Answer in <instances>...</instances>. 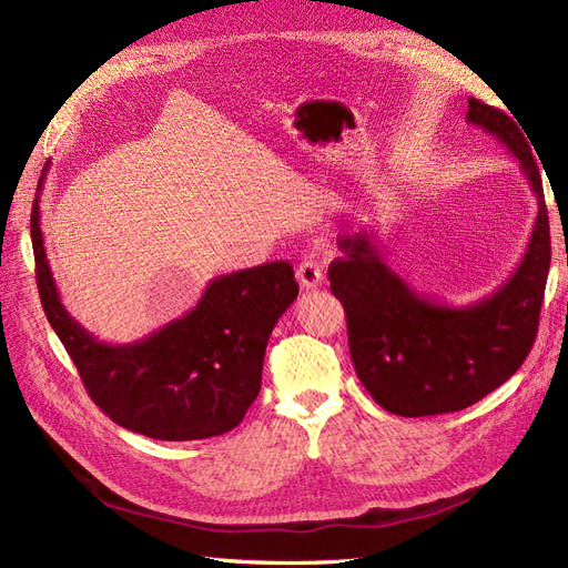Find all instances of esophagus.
Segmentation results:
<instances>
[{"mask_svg": "<svg viewBox=\"0 0 568 568\" xmlns=\"http://www.w3.org/2000/svg\"><path fill=\"white\" fill-rule=\"evenodd\" d=\"M297 281L304 290H314V287L322 285V281H324V268L318 266L314 258H304L302 264L297 266Z\"/></svg>", "mask_w": 568, "mask_h": 568, "instance_id": "1", "label": "esophagus"}]
</instances>
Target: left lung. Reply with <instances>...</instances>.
I'll return each mask as SVG.
<instances>
[{
	"label": "left lung",
	"mask_w": 568,
	"mask_h": 568,
	"mask_svg": "<svg viewBox=\"0 0 568 568\" xmlns=\"http://www.w3.org/2000/svg\"><path fill=\"white\" fill-rule=\"evenodd\" d=\"M468 124L497 136L518 158L537 196L528 250L511 278L468 307L432 302L390 271L367 230L338 237L343 256L328 266L359 382L384 410L400 417L456 413L485 398L526 362L540 324L551 246L528 134L477 98H468Z\"/></svg>",
	"instance_id": "left-lung-1"
}]
</instances>
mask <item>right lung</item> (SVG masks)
Instances as JSON below:
<instances>
[{
	"label": "right lung",
	"mask_w": 568,
	"mask_h": 568,
	"mask_svg": "<svg viewBox=\"0 0 568 568\" xmlns=\"http://www.w3.org/2000/svg\"><path fill=\"white\" fill-rule=\"evenodd\" d=\"M38 199L31 237L40 302L98 408L120 427L163 442L209 439L235 429L258 396L271 331L300 293L293 266L271 261L217 275L192 312L149 338L100 343L69 316L57 293Z\"/></svg>",
	"instance_id": "1"
}]
</instances>
